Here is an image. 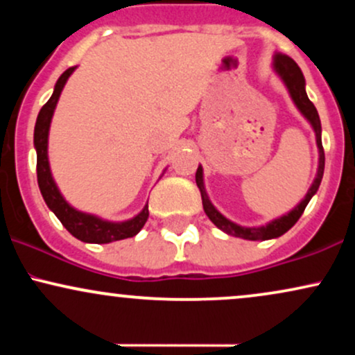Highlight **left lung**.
Returning a JSON list of instances; mask_svg holds the SVG:
<instances>
[{
	"instance_id": "obj_1",
	"label": "left lung",
	"mask_w": 355,
	"mask_h": 355,
	"mask_svg": "<svg viewBox=\"0 0 355 355\" xmlns=\"http://www.w3.org/2000/svg\"><path fill=\"white\" fill-rule=\"evenodd\" d=\"M274 68L275 71L279 73L280 78L284 80V83L287 85L288 93H291L292 100L297 105V108L300 110V113L311 121L313 132H315V138H317V146H319V170H317V177L313 180L312 187L309 189L307 195L299 205L295 207L291 214L284 215V217L274 220L266 227H240L237 223L230 222L229 218L223 217L220 211L211 205V202L207 197L205 187H203V172L202 166H198L197 173H195V180H197V187L200 189L202 193V203H203V210H205L207 217H209L215 225L218 227L220 230H223L225 234L234 235V237H240V239H247V240H268V239H277L280 235H284L285 232L291 230L292 227L295 225L297 220L300 218V215L304 214L305 207L307 203L311 202V198L315 195V191L319 190V185L322 182V175H324V166H325V155H324V146H322V138H320V118L319 113H317L315 107L311 100H309L307 93H305V80L302 71H300L299 64L295 63L291 56L284 55V53H275L274 56Z\"/></svg>"
}]
</instances>
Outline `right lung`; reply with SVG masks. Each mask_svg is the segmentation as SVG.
I'll return each instance as SVG.
<instances>
[{"label": "right lung", "mask_w": 355, "mask_h": 355, "mask_svg": "<svg viewBox=\"0 0 355 355\" xmlns=\"http://www.w3.org/2000/svg\"><path fill=\"white\" fill-rule=\"evenodd\" d=\"M76 67L68 68L63 75L60 76L55 85V92H53L51 98L43 105L40 110L38 118H36L35 125V148H36V175H38V187L42 190V195L46 202V205L53 210V214L60 218L73 237H76L81 242L88 243H110L115 240H123L128 237H133L141 227L145 225L146 218H148V205L144 207V210L133 217L132 220L126 222L115 223L101 220L95 215L83 214V211L75 210L70 207L61 197L60 190L56 189L55 182H53L50 164H48V132H50V123L53 112H55L56 103H58L60 93L63 89L64 83H67L68 76L71 75Z\"/></svg>", "instance_id": "add662e5"}]
</instances>
